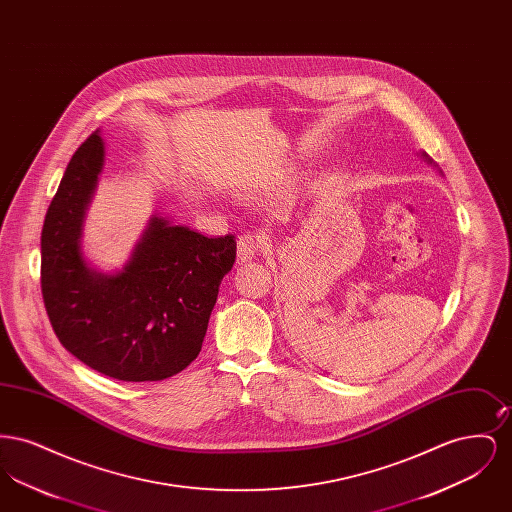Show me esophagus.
Returning a JSON list of instances; mask_svg holds the SVG:
<instances>
[{"instance_id": "34e87169", "label": "esophagus", "mask_w": 512, "mask_h": 512, "mask_svg": "<svg viewBox=\"0 0 512 512\" xmlns=\"http://www.w3.org/2000/svg\"><path fill=\"white\" fill-rule=\"evenodd\" d=\"M263 245H265V238L261 234L245 232L238 238V261L240 263L251 261L255 255L261 253Z\"/></svg>"}]
</instances>
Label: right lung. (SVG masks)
<instances>
[{"mask_svg":"<svg viewBox=\"0 0 512 512\" xmlns=\"http://www.w3.org/2000/svg\"><path fill=\"white\" fill-rule=\"evenodd\" d=\"M101 165L103 142L94 132L74 151L44 220L40 284L49 322L63 347L101 374L165 380L199 355L236 240L155 217L122 272L101 276L80 253Z\"/></svg>","mask_w":512,"mask_h":512,"instance_id":"obj_1","label":"right lung"}]
</instances>
